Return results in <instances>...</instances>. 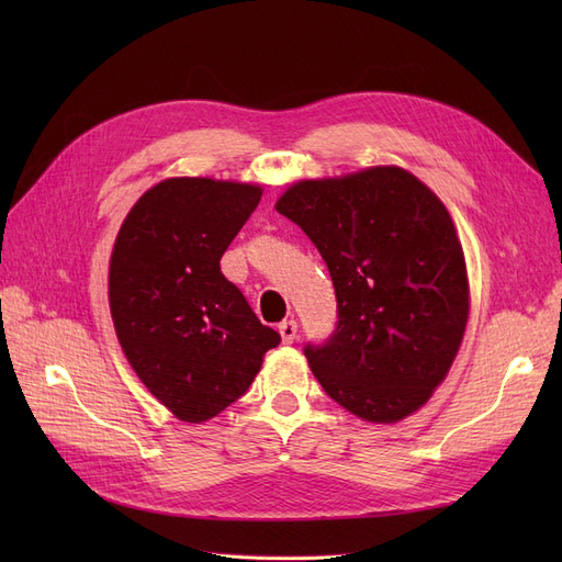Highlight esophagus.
I'll return each instance as SVG.
<instances>
[{
  "label": "esophagus",
  "instance_id": "34e87169",
  "mask_svg": "<svg viewBox=\"0 0 562 562\" xmlns=\"http://www.w3.org/2000/svg\"><path fill=\"white\" fill-rule=\"evenodd\" d=\"M279 333H281V339H283V345H291L293 339L297 337V321H283L281 326H279Z\"/></svg>",
  "mask_w": 562,
  "mask_h": 562
}]
</instances>
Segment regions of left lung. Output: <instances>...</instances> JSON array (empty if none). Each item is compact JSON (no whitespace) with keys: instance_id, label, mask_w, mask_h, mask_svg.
Masks as SVG:
<instances>
[{"instance_id":"obj_1","label":"left lung","mask_w":562,"mask_h":562,"mask_svg":"<svg viewBox=\"0 0 562 562\" xmlns=\"http://www.w3.org/2000/svg\"><path fill=\"white\" fill-rule=\"evenodd\" d=\"M277 211L310 236L337 295V328L307 345L326 394L372 424L417 413L446 380L469 321V277L448 209L398 166L300 180Z\"/></svg>"}]
</instances>
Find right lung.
Segmentation results:
<instances>
[{
    "label": "right lung",
    "mask_w": 562,
    "mask_h": 562,
    "mask_svg": "<svg viewBox=\"0 0 562 562\" xmlns=\"http://www.w3.org/2000/svg\"><path fill=\"white\" fill-rule=\"evenodd\" d=\"M260 196V184L168 178L135 201L116 234L108 281L119 345L182 422H206L244 396L281 342L220 271Z\"/></svg>",
    "instance_id": "add662e5"
}]
</instances>
